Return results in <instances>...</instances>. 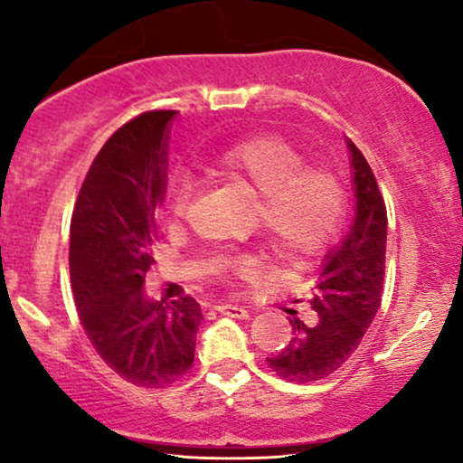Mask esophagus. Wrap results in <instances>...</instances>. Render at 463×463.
<instances>
[{
	"label": "esophagus",
	"mask_w": 463,
	"mask_h": 463,
	"mask_svg": "<svg viewBox=\"0 0 463 463\" xmlns=\"http://www.w3.org/2000/svg\"><path fill=\"white\" fill-rule=\"evenodd\" d=\"M214 309H217V312H221V314H225V316H232V318H238V320L249 318V312H246L244 307L232 306V303H221V306H217Z\"/></svg>",
	"instance_id": "esophagus-1"
}]
</instances>
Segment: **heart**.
Returning a JSON list of instances; mask_svg holds the SVG:
<instances>
[{
  "label": "heart",
  "instance_id": "1",
  "mask_svg": "<svg viewBox=\"0 0 463 463\" xmlns=\"http://www.w3.org/2000/svg\"><path fill=\"white\" fill-rule=\"evenodd\" d=\"M306 156L280 137H255L233 143L208 162L217 181L255 194L250 230L261 232L278 259L301 263L318 255L337 233L345 211V189L331 168L303 164ZM192 187L175 183L166 211L173 223L185 219ZM208 271L219 282L236 284L257 276L265 259L257 252L223 250L208 259Z\"/></svg>",
  "mask_w": 463,
  "mask_h": 463
}]
</instances>
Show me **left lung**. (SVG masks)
Masks as SVG:
<instances>
[{"instance_id":"1","label":"left lung","mask_w":463,"mask_h":463,"mask_svg":"<svg viewBox=\"0 0 463 463\" xmlns=\"http://www.w3.org/2000/svg\"><path fill=\"white\" fill-rule=\"evenodd\" d=\"M356 214L347 236L328 250L307 306L316 322L293 314L287 347L268 358L269 369L293 383L320 382L350 360L375 318L383 293L388 213L363 151L347 138Z\"/></svg>"}]
</instances>
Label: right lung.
Instances as JSON below:
<instances>
[{
    "instance_id": "add662e5",
    "label": "right lung",
    "mask_w": 463,
    "mask_h": 463,
    "mask_svg": "<svg viewBox=\"0 0 463 463\" xmlns=\"http://www.w3.org/2000/svg\"><path fill=\"white\" fill-rule=\"evenodd\" d=\"M173 116L147 111L113 132L81 183L69 230L81 326L105 364L138 388H166L192 369L202 320L194 297L168 306L143 288L156 263Z\"/></svg>"
}]
</instances>
